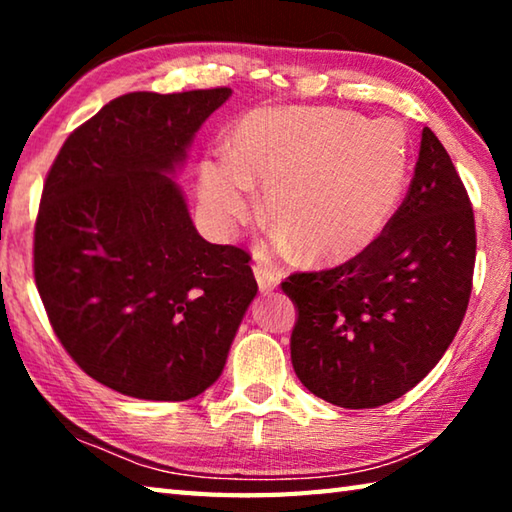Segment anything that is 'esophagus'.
Listing matches in <instances>:
<instances>
[{"label": "esophagus", "instance_id": "obj_1", "mask_svg": "<svg viewBox=\"0 0 512 512\" xmlns=\"http://www.w3.org/2000/svg\"><path fill=\"white\" fill-rule=\"evenodd\" d=\"M253 271H255V277H257L259 291L271 293L273 289H277V284H280V273L273 271V268L264 266V264H255Z\"/></svg>", "mask_w": 512, "mask_h": 512}]
</instances>
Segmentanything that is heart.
Instances as JSON below:
<instances>
[{
	"label": "heart",
	"instance_id": "b5f03b06",
	"mask_svg": "<svg viewBox=\"0 0 512 512\" xmlns=\"http://www.w3.org/2000/svg\"><path fill=\"white\" fill-rule=\"evenodd\" d=\"M409 178V142L393 121L336 108H262L232 131V158H205L198 196L216 230L232 235L255 212L314 262L354 257L384 235Z\"/></svg>",
	"mask_w": 512,
	"mask_h": 512
}]
</instances>
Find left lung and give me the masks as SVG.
Masks as SVG:
<instances>
[{
	"label": "left lung",
	"instance_id": "left-lung-1",
	"mask_svg": "<svg viewBox=\"0 0 512 512\" xmlns=\"http://www.w3.org/2000/svg\"><path fill=\"white\" fill-rule=\"evenodd\" d=\"M474 259L470 196L445 146L422 128L409 192L384 235L341 266L282 282L298 307V379L343 409H375L409 393L463 323Z\"/></svg>",
	"mask_w": 512,
	"mask_h": 512
}]
</instances>
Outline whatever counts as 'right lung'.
Here are the masks:
<instances>
[{"label":"right lung","mask_w":512,"mask_h":512,"mask_svg":"<svg viewBox=\"0 0 512 512\" xmlns=\"http://www.w3.org/2000/svg\"><path fill=\"white\" fill-rule=\"evenodd\" d=\"M230 94H121L67 137L47 173L36 287L69 357L121 395H201L257 293L250 255L198 235L169 178Z\"/></svg>","instance_id":"obj_1"}]
</instances>
